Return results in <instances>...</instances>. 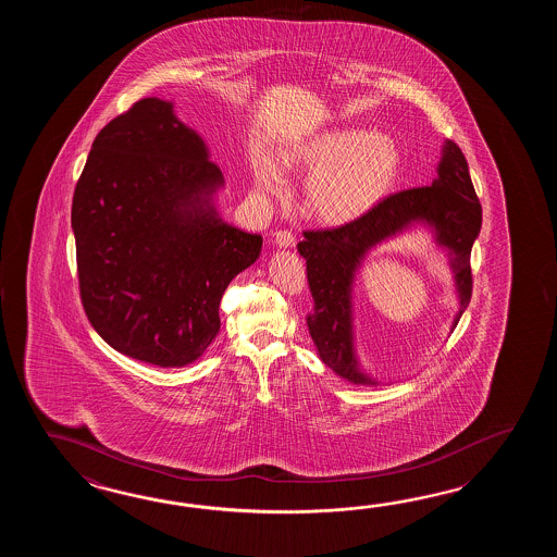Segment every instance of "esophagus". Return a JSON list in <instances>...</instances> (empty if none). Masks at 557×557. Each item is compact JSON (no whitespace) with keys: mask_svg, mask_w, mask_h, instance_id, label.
<instances>
[{"mask_svg":"<svg viewBox=\"0 0 557 557\" xmlns=\"http://www.w3.org/2000/svg\"><path fill=\"white\" fill-rule=\"evenodd\" d=\"M274 243L283 249H293L296 245V237L290 231H278V233H274Z\"/></svg>","mask_w":557,"mask_h":557,"instance_id":"esophagus-1","label":"esophagus"}]
</instances>
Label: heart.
<instances>
[{"label":"heart","instance_id":"1","mask_svg":"<svg viewBox=\"0 0 557 557\" xmlns=\"http://www.w3.org/2000/svg\"><path fill=\"white\" fill-rule=\"evenodd\" d=\"M284 163L308 173L302 201L320 223L343 225L374 209L391 193L400 153L396 143L372 129H336L295 145L284 153ZM264 190L281 193L284 175L271 159L257 165Z\"/></svg>","mask_w":557,"mask_h":557}]
</instances>
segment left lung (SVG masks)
Here are the masks:
<instances>
[{
    "label": "left lung",
    "instance_id": "8db88e82",
    "mask_svg": "<svg viewBox=\"0 0 557 557\" xmlns=\"http://www.w3.org/2000/svg\"><path fill=\"white\" fill-rule=\"evenodd\" d=\"M414 221L434 225L440 245L450 250L451 273L460 293V312L454 320L458 324L472 298L470 255L482 226V205L456 143L444 145L438 177L432 185L394 193L346 225L305 231V240L298 243L314 298V312L307 319L312 343L320 360L350 384H376L356 364L350 314L352 276L368 249Z\"/></svg>",
    "mask_w": 557,
    "mask_h": 557
}]
</instances>
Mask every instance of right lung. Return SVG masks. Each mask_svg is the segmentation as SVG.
<instances>
[{
	"mask_svg": "<svg viewBox=\"0 0 557 557\" xmlns=\"http://www.w3.org/2000/svg\"><path fill=\"white\" fill-rule=\"evenodd\" d=\"M219 185L201 137L157 97L97 133L73 190L77 278L87 319L121 355L187 367L219 334L223 293L262 247L205 209Z\"/></svg>",
	"mask_w": 557,
	"mask_h": 557,
	"instance_id": "1",
	"label": "right lung"
}]
</instances>
